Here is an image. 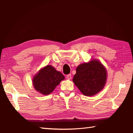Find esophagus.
<instances>
[{
    "mask_svg": "<svg viewBox=\"0 0 133 133\" xmlns=\"http://www.w3.org/2000/svg\"><path fill=\"white\" fill-rule=\"evenodd\" d=\"M66 78L68 79H70L72 78V76H71V74H69V75H68L67 76H66Z\"/></svg>",
    "mask_w": 133,
    "mask_h": 133,
    "instance_id": "esophagus-1",
    "label": "esophagus"
}]
</instances>
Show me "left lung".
<instances>
[{"label": "left lung", "instance_id": "8db88e82", "mask_svg": "<svg viewBox=\"0 0 133 133\" xmlns=\"http://www.w3.org/2000/svg\"><path fill=\"white\" fill-rule=\"evenodd\" d=\"M107 79V70L99 60H91L77 67L73 81L86 96H93L104 88Z\"/></svg>", "mask_w": 133, "mask_h": 133}]
</instances>
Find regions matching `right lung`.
<instances>
[{
    "instance_id": "obj_1",
    "label": "right lung",
    "mask_w": 133,
    "mask_h": 133,
    "mask_svg": "<svg viewBox=\"0 0 133 133\" xmlns=\"http://www.w3.org/2000/svg\"><path fill=\"white\" fill-rule=\"evenodd\" d=\"M64 79V76L60 72L57 71L51 65H48L34 76L32 84L35 90L46 96L51 93Z\"/></svg>"
}]
</instances>
